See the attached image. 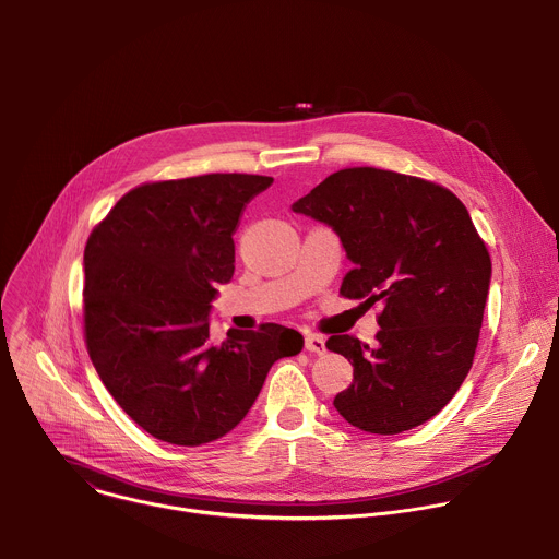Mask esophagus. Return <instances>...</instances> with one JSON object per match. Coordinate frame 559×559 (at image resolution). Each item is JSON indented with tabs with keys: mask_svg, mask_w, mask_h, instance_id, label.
Segmentation results:
<instances>
[{
	"mask_svg": "<svg viewBox=\"0 0 559 559\" xmlns=\"http://www.w3.org/2000/svg\"><path fill=\"white\" fill-rule=\"evenodd\" d=\"M305 349L309 354H325V338L318 336V334H307L305 336Z\"/></svg>",
	"mask_w": 559,
	"mask_h": 559,
	"instance_id": "obj_1",
	"label": "esophagus"
}]
</instances>
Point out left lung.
<instances>
[{
	"mask_svg": "<svg viewBox=\"0 0 559 559\" xmlns=\"http://www.w3.org/2000/svg\"><path fill=\"white\" fill-rule=\"evenodd\" d=\"M292 210L341 238L354 265L341 294L382 305L373 347L349 334L328 341L354 367L336 412L380 436L431 420L473 365L491 285V259L466 207L416 177L347 168Z\"/></svg>",
	"mask_w": 559,
	"mask_h": 559,
	"instance_id": "1",
	"label": "left lung"
}]
</instances>
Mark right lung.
I'll return each mask as SVG.
<instances>
[{"label": "right lung", "mask_w": 559, "mask_h": 559, "mask_svg": "<svg viewBox=\"0 0 559 559\" xmlns=\"http://www.w3.org/2000/svg\"><path fill=\"white\" fill-rule=\"evenodd\" d=\"M274 183L203 175L130 190L84 252L91 360L119 407L150 436L199 447L252 409L267 371L302 349L296 330L267 323L210 338L212 300L234 276V231Z\"/></svg>", "instance_id": "right-lung-1"}]
</instances>
